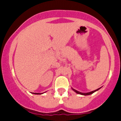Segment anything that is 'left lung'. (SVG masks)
Segmentation results:
<instances>
[{
    "label": "left lung",
    "instance_id": "obj_1",
    "mask_svg": "<svg viewBox=\"0 0 121 121\" xmlns=\"http://www.w3.org/2000/svg\"><path fill=\"white\" fill-rule=\"evenodd\" d=\"M73 90L76 93L78 94H79V95H84V96H86V95H91V94H93V93H95V91H98V90L100 89V88H98V89L96 90H94V91H90V92H88V93H81V92H79V91H78L76 90L73 89V88H72Z\"/></svg>",
    "mask_w": 121,
    "mask_h": 121
}]
</instances>
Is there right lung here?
<instances>
[{
    "mask_svg": "<svg viewBox=\"0 0 121 121\" xmlns=\"http://www.w3.org/2000/svg\"><path fill=\"white\" fill-rule=\"evenodd\" d=\"M33 94H35V95H41V94L42 93H33Z\"/></svg>",
    "mask_w": 121,
    "mask_h": 121,
    "instance_id": "obj_1",
    "label": "right lung"
}]
</instances>
